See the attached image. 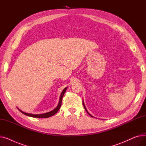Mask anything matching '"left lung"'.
<instances>
[{
    "label": "left lung",
    "mask_w": 146,
    "mask_h": 146,
    "mask_svg": "<svg viewBox=\"0 0 146 146\" xmlns=\"http://www.w3.org/2000/svg\"><path fill=\"white\" fill-rule=\"evenodd\" d=\"M83 106H84V108H85V110H86V111L88 112V113L89 115L90 116V117H94L92 115H90L89 112H88V110H86V108L85 107V104H84V102H83Z\"/></svg>",
    "instance_id": "left-lung-1"
}]
</instances>
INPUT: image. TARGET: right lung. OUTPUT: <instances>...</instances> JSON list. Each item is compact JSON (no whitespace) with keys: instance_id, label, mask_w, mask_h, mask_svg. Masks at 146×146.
Returning a JSON list of instances; mask_svg holds the SVG:
<instances>
[{"instance_id":"add662e5","label":"right lung","mask_w":146,"mask_h":146,"mask_svg":"<svg viewBox=\"0 0 146 146\" xmlns=\"http://www.w3.org/2000/svg\"><path fill=\"white\" fill-rule=\"evenodd\" d=\"M67 89V87L65 88L62 91V92H61V95H60V99H59V102H58V104L57 105V106L56 107V108L55 109H54L53 110H52L51 111H50L48 112H46V113H41V114H33V113H26L25 112H23L21 110H20L19 108L18 110L22 112V113H24V115H25L27 116H29V117H34V118H48V117H50L52 115H54L56 114L58 111L59 110V109L60 108V106L61 105V101H62V99H63V97L64 95V93L66 92V91Z\"/></svg>"}]
</instances>
